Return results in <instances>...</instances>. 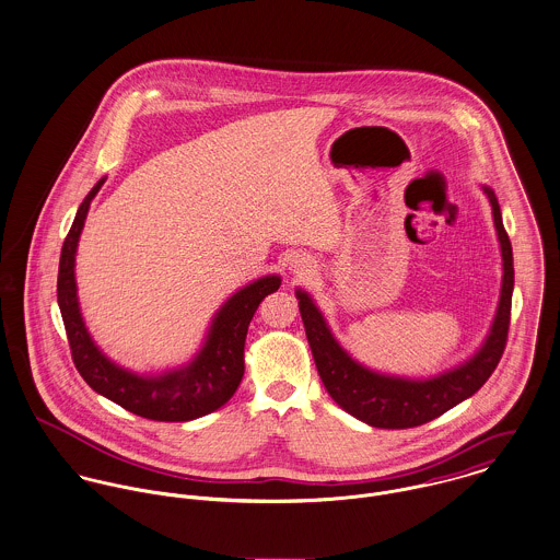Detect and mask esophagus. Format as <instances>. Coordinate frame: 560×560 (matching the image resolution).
<instances>
[{"mask_svg": "<svg viewBox=\"0 0 560 560\" xmlns=\"http://www.w3.org/2000/svg\"><path fill=\"white\" fill-rule=\"evenodd\" d=\"M312 260L307 258V256H295L291 262H289V269H291V273H295V276H300V278H304V276H310V271H312Z\"/></svg>", "mask_w": 560, "mask_h": 560, "instance_id": "34e87169", "label": "esophagus"}]
</instances>
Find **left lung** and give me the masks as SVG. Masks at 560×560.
<instances>
[{"label":"left lung","instance_id":"left-lung-1","mask_svg":"<svg viewBox=\"0 0 560 560\" xmlns=\"http://www.w3.org/2000/svg\"><path fill=\"white\" fill-rule=\"evenodd\" d=\"M481 190L492 205L494 229L503 258V280L497 314L486 340L456 368L428 378H408L370 370L340 347L310 293L304 289L295 291L305 338L327 394L338 407L372 428L405 430L441 417L450 408L477 394L503 357L513 295V253L494 190L488 186H481Z\"/></svg>","mask_w":560,"mask_h":560}]
</instances>
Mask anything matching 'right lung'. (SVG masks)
Returning a JSON list of instances; mask_svg holds the SVG:
<instances>
[{
    "instance_id": "1",
    "label": "right lung",
    "mask_w": 560,
    "mask_h": 560,
    "mask_svg": "<svg viewBox=\"0 0 560 560\" xmlns=\"http://www.w3.org/2000/svg\"><path fill=\"white\" fill-rule=\"evenodd\" d=\"M102 184L104 177L79 207L61 246L57 273V304L79 374L96 394L152 421H192L224 407L244 376V345L256 307L280 289L282 278L269 273L233 293L213 314L203 347L188 363L160 374H137L117 365L85 327L74 278L79 237Z\"/></svg>"
}]
</instances>
